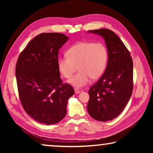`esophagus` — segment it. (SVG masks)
I'll return each instance as SVG.
<instances>
[{"instance_id": "1", "label": "esophagus", "mask_w": 153, "mask_h": 153, "mask_svg": "<svg viewBox=\"0 0 153 153\" xmlns=\"http://www.w3.org/2000/svg\"><path fill=\"white\" fill-rule=\"evenodd\" d=\"M74 90H75V93H76V94H79V93H80V90L78 88H75Z\"/></svg>"}]
</instances>
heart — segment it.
<instances>
[{"label":"heart","mask_w":153,"mask_h":153,"mask_svg":"<svg viewBox=\"0 0 153 153\" xmlns=\"http://www.w3.org/2000/svg\"><path fill=\"white\" fill-rule=\"evenodd\" d=\"M66 55L58 59L59 69L69 79L78 68V73L69 80V83L76 87L86 85L90 78L98 79L107 67L108 51L102 42H79L69 48Z\"/></svg>","instance_id":"1"}]
</instances>
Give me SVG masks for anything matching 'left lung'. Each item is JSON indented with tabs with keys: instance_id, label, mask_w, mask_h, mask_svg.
Listing matches in <instances>:
<instances>
[{
	"instance_id": "obj_1",
	"label": "left lung",
	"mask_w": 153,
	"mask_h": 153,
	"mask_svg": "<svg viewBox=\"0 0 153 153\" xmlns=\"http://www.w3.org/2000/svg\"><path fill=\"white\" fill-rule=\"evenodd\" d=\"M104 38L108 51L105 73L90 88L88 112L94 120L107 121L117 117L126 107L133 90V61L128 49L113 31H88Z\"/></svg>"
}]
</instances>
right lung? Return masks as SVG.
Here are the masks:
<instances>
[{
	"label": "right lung",
	"mask_w": 153,
	"mask_h": 153,
	"mask_svg": "<svg viewBox=\"0 0 153 153\" xmlns=\"http://www.w3.org/2000/svg\"><path fill=\"white\" fill-rule=\"evenodd\" d=\"M67 40L61 33H42L17 59L15 74L21 103L40 123L51 125L63 120L67 100L74 94L73 87L63 83L58 67L59 50Z\"/></svg>",
	"instance_id": "1"
}]
</instances>
